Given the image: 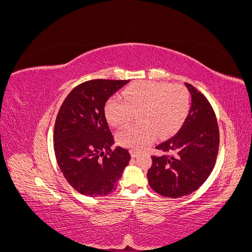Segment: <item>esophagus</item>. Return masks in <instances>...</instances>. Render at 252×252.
Here are the masks:
<instances>
[{
    "mask_svg": "<svg viewBox=\"0 0 252 252\" xmlns=\"http://www.w3.org/2000/svg\"><path fill=\"white\" fill-rule=\"evenodd\" d=\"M130 154H131V157H132V158H136V157H139L140 152L136 151V150H131Z\"/></svg>",
    "mask_w": 252,
    "mask_h": 252,
    "instance_id": "obj_1",
    "label": "esophagus"
}]
</instances>
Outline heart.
<instances>
[{"label":"heart","instance_id":"b5f03b06","mask_svg":"<svg viewBox=\"0 0 252 252\" xmlns=\"http://www.w3.org/2000/svg\"><path fill=\"white\" fill-rule=\"evenodd\" d=\"M123 96L108 98L104 112L111 126L120 127L139 111L141 123L125 127L117 136L121 145L132 149L146 147L158 134L165 138L177 132L190 110V95L182 85L141 81L128 86Z\"/></svg>","mask_w":252,"mask_h":252}]
</instances>
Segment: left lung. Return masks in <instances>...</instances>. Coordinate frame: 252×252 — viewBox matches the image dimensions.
Masks as SVG:
<instances>
[{"mask_svg": "<svg viewBox=\"0 0 252 252\" xmlns=\"http://www.w3.org/2000/svg\"><path fill=\"white\" fill-rule=\"evenodd\" d=\"M191 108L180 131L156 147L147 178L150 187L163 196L177 199L192 193L208 179L219 152V126L210 103L199 90L185 83Z\"/></svg>", "mask_w": 252, "mask_h": 252, "instance_id": "left-lung-1", "label": "left lung"}]
</instances>
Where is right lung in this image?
<instances>
[{"mask_svg": "<svg viewBox=\"0 0 252 252\" xmlns=\"http://www.w3.org/2000/svg\"><path fill=\"white\" fill-rule=\"evenodd\" d=\"M129 80H91L67 95L55 125L57 162L67 182L81 194L107 195L117 188L130 161L127 149L117 146L106 121L108 98Z\"/></svg>", "mask_w": 252, "mask_h": 252, "instance_id": "add662e5", "label": "right lung"}]
</instances>
